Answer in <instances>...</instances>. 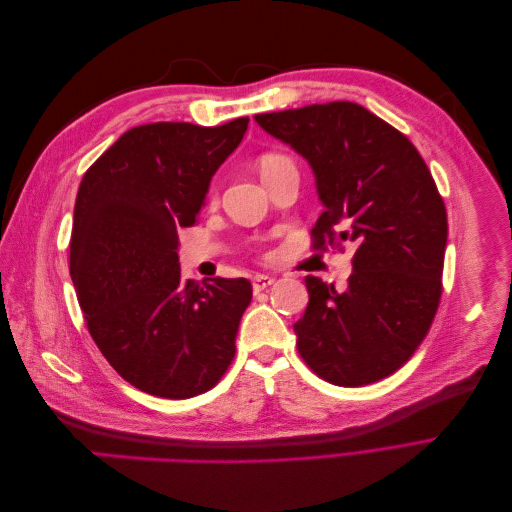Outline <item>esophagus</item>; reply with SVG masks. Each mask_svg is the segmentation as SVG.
Returning <instances> with one entry per match:
<instances>
[{
  "label": "esophagus",
  "instance_id": "esophagus-1",
  "mask_svg": "<svg viewBox=\"0 0 512 512\" xmlns=\"http://www.w3.org/2000/svg\"><path fill=\"white\" fill-rule=\"evenodd\" d=\"M275 280L271 275H254L252 277V288L254 292H260V290H267Z\"/></svg>",
  "mask_w": 512,
  "mask_h": 512
}]
</instances>
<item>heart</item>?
I'll return each instance as SVG.
<instances>
[{"label":"heart","mask_w":512,"mask_h":512,"mask_svg":"<svg viewBox=\"0 0 512 512\" xmlns=\"http://www.w3.org/2000/svg\"><path fill=\"white\" fill-rule=\"evenodd\" d=\"M256 166H258V173H260L262 181H265V179H269L271 175H275L277 170H282V168H286V166H294V162H292L288 156H284V153L269 151V153H262V156H260L258 162H256ZM211 198H215V192L211 194Z\"/></svg>","instance_id":"obj_1"}]
</instances>
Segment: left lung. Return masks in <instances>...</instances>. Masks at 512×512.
Masks as SVG:
<instances>
[{"label":"left lung","instance_id":"8db88e82","mask_svg":"<svg viewBox=\"0 0 512 512\" xmlns=\"http://www.w3.org/2000/svg\"><path fill=\"white\" fill-rule=\"evenodd\" d=\"M312 164L324 211L314 250L354 247L344 290L307 275L301 359L337 386L391 376L421 346L442 297L446 207L408 138L354 102L256 115Z\"/></svg>","mask_w":512,"mask_h":512}]
</instances>
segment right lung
I'll use <instances>...</instances> for the list:
<instances>
[{
    "instance_id": "1",
    "label": "right lung",
    "mask_w": 512,
    "mask_h": 512,
    "mask_svg": "<svg viewBox=\"0 0 512 512\" xmlns=\"http://www.w3.org/2000/svg\"><path fill=\"white\" fill-rule=\"evenodd\" d=\"M247 123H145L121 134L83 175L70 239L76 299L104 359L143 393L200 395L235 359L252 284L183 280L177 247Z\"/></svg>"
}]
</instances>
